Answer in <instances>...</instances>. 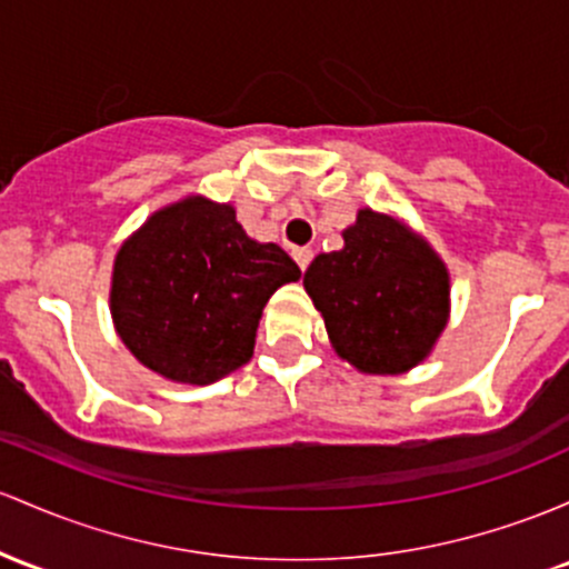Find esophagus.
<instances>
[{
	"instance_id": "34e87169",
	"label": "esophagus",
	"mask_w": 569,
	"mask_h": 569,
	"mask_svg": "<svg viewBox=\"0 0 569 569\" xmlns=\"http://www.w3.org/2000/svg\"><path fill=\"white\" fill-rule=\"evenodd\" d=\"M310 259H313V251H310V248H297L295 251V261L299 264V270H308V264H310Z\"/></svg>"
}]
</instances>
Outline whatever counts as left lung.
Listing matches in <instances>:
<instances>
[{
	"label": "left lung",
	"mask_w": 569,
	"mask_h": 569,
	"mask_svg": "<svg viewBox=\"0 0 569 569\" xmlns=\"http://www.w3.org/2000/svg\"><path fill=\"white\" fill-rule=\"evenodd\" d=\"M305 291L342 361L365 376L413 370L446 332L451 274L423 234L402 218L361 208L342 248L318 253Z\"/></svg>",
	"instance_id": "left-lung-1"
}]
</instances>
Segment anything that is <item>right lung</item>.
Here are the masks:
<instances>
[{"label":"right lung","mask_w":569,"mask_h":569,"mask_svg":"<svg viewBox=\"0 0 569 569\" xmlns=\"http://www.w3.org/2000/svg\"><path fill=\"white\" fill-rule=\"evenodd\" d=\"M299 274L283 248L246 234L232 204L189 193L118 248L112 327L156 376L208 386L251 359L261 310Z\"/></svg>","instance_id":"1"}]
</instances>
